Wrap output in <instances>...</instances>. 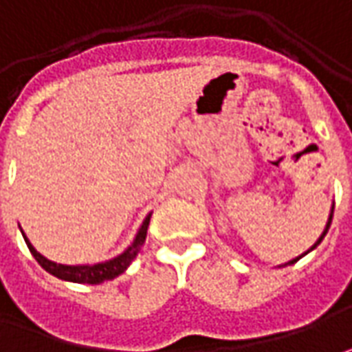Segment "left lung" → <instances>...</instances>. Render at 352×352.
<instances>
[{
	"mask_svg": "<svg viewBox=\"0 0 352 352\" xmlns=\"http://www.w3.org/2000/svg\"><path fill=\"white\" fill-rule=\"evenodd\" d=\"M331 217H333V206H331V212H329V217H327V223H326V229H324V231H322V235L318 236V241L316 243H314V245L310 246V248H308L307 252H302V254H300V256H296V258H293V260H289V262H285V264H281V266L279 267H285V266H291V264H295L296 260H300V258L302 256H307L308 252H312V250H314V248H316L318 245H320V243H322V239H324V236H326V233H327V229H329V226H331Z\"/></svg>",
	"mask_w": 352,
	"mask_h": 352,
	"instance_id": "8db88e82",
	"label": "left lung"
}]
</instances>
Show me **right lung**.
I'll return each instance as SVG.
<instances>
[{"instance_id": "1", "label": "right lung", "mask_w": 352, "mask_h": 352, "mask_svg": "<svg viewBox=\"0 0 352 352\" xmlns=\"http://www.w3.org/2000/svg\"><path fill=\"white\" fill-rule=\"evenodd\" d=\"M150 217H152V212L144 217L142 226L138 227V231H136L133 243L126 246L121 254H117L116 258L106 260V262H98V264H78V266L57 264L54 260H47L44 254H40V252L36 250L34 246H32V243L28 241V236L25 235L23 229H21V233L25 236L26 246H28V250L32 252V256L36 258V262L44 267L47 274L56 276L57 279H63V281H71V283H90V285H96V283H102V281H107V279H113V277L121 276L126 267L133 264V260H135L136 254L140 252V248L144 245L148 226H150Z\"/></svg>"}]
</instances>
